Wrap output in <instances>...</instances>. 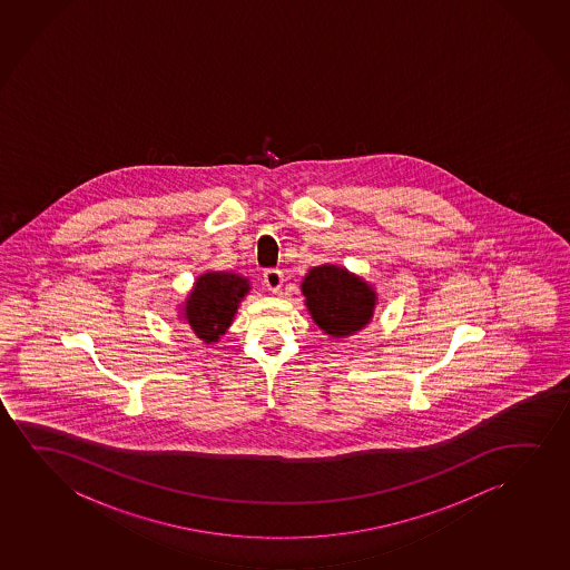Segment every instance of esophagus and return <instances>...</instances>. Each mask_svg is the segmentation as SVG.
Instances as JSON below:
<instances>
[{"instance_id":"1","label":"esophagus","mask_w":570,"mask_h":570,"mask_svg":"<svg viewBox=\"0 0 570 570\" xmlns=\"http://www.w3.org/2000/svg\"><path fill=\"white\" fill-rule=\"evenodd\" d=\"M263 282L271 292H278L282 288V282H284V274L278 268H268V271H265Z\"/></svg>"}]
</instances>
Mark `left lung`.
Returning a JSON list of instances; mask_svg holds the SVG:
<instances>
[{
	"mask_svg": "<svg viewBox=\"0 0 570 570\" xmlns=\"http://www.w3.org/2000/svg\"><path fill=\"white\" fill-rule=\"evenodd\" d=\"M313 321L333 336L352 335L374 313V289L338 266H315L302 282Z\"/></svg>",
	"mask_w": 570,
	"mask_h": 570,
	"instance_id": "left-lung-1",
	"label": "left lung"
}]
</instances>
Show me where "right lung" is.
I'll return each instance as SVG.
<instances>
[{"label": "right lung", "mask_w": 570, "mask_h": 570, "mask_svg": "<svg viewBox=\"0 0 570 570\" xmlns=\"http://www.w3.org/2000/svg\"><path fill=\"white\" fill-rule=\"evenodd\" d=\"M249 292V282L237 274L208 273L196 281L185 317L204 343L218 341L234 320L237 305Z\"/></svg>", "instance_id": "right-lung-1"}]
</instances>
